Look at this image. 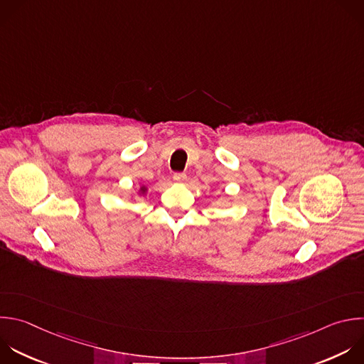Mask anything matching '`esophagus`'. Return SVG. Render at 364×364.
Wrapping results in <instances>:
<instances>
[{"label":"esophagus","mask_w":364,"mask_h":364,"mask_svg":"<svg viewBox=\"0 0 364 364\" xmlns=\"http://www.w3.org/2000/svg\"><path fill=\"white\" fill-rule=\"evenodd\" d=\"M173 180L177 183H184L187 180V176H186V173H174Z\"/></svg>","instance_id":"34e87169"}]
</instances>
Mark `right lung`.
Wrapping results in <instances>:
<instances>
[{
	"label": "right lung",
	"mask_w": 364,
	"mask_h": 364,
	"mask_svg": "<svg viewBox=\"0 0 364 364\" xmlns=\"http://www.w3.org/2000/svg\"><path fill=\"white\" fill-rule=\"evenodd\" d=\"M141 191H144V188H141Z\"/></svg>",
	"instance_id": "right-lung-1"
}]
</instances>
